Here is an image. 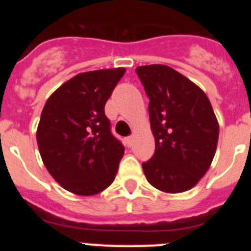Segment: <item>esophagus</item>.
Wrapping results in <instances>:
<instances>
[{
  "instance_id": "obj_1",
  "label": "esophagus",
  "mask_w": 251,
  "mask_h": 251,
  "mask_svg": "<svg viewBox=\"0 0 251 251\" xmlns=\"http://www.w3.org/2000/svg\"><path fill=\"white\" fill-rule=\"evenodd\" d=\"M133 141H134V139H133V137H128V138H126V145H127L128 147H132Z\"/></svg>"
}]
</instances>
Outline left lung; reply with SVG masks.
I'll list each match as a JSON object with an SVG mask.
<instances>
[{
  "label": "left lung",
  "instance_id": "left-lung-1",
  "mask_svg": "<svg viewBox=\"0 0 251 251\" xmlns=\"http://www.w3.org/2000/svg\"><path fill=\"white\" fill-rule=\"evenodd\" d=\"M150 98L156 151L142 167L148 182L166 194L191 190L208 171L219 141V122L207 95L194 81L161 64L138 66Z\"/></svg>",
  "mask_w": 251,
  "mask_h": 251
}]
</instances>
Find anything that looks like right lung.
Segmentation results:
<instances>
[{"mask_svg": "<svg viewBox=\"0 0 251 251\" xmlns=\"http://www.w3.org/2000/svg\"><path fill=\"white\" fill-rule=\"evenodd\" d=\"M124 68L80 73L46 100L36 130L40 156L66 191L93 196L114 181L124 147L110 133L104 105Z\"/></svg>", "mask_w": 251, "mask_h": 251, "instance_id": "add662e5", "label": "right lung"}]
</instances>
